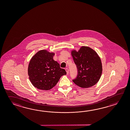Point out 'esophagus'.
I'll return each instance as SVG.
<instances>
[{
	"mask_svg": "<svg viewBox=\"0 0 130 130\" xmlns=\"http://www.w3.org/2000/svg\"><path fill=\"white\" fill-rule=\"evenodd\" d=\"M66 71L67 74H69V70H68V68H66Z\"/></svg>",
	"mask_w": 130,
	"mask_h": 130,
	"instance_id": "obj_1",
	"label": "esophagus"
}]
</instances>
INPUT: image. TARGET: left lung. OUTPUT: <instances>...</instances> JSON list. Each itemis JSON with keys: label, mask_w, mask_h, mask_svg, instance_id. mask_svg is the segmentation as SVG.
I'll list each match as a JSON object with an SVG mask.
<instances>
[{"label": "left lung", "mask_w": 130, "mask_h": 130, "mask_svg": "<svg viewBox=\"0 0 130 130\" xmlns=\"http://www.w3.org/2000/svg\"><path fill=\"white\" fill-rule=\"evenodd\" d=\"M72 55L77 68V77L72 81L82 88H89L100 80L102 72L101 59L90 47L82 46L78 52L72 51Z\"/></svg>", "instance_id": "left-lung-1"}]
</instances>
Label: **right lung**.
I'll use <instances>...</instances> for the list:
<instances>
[{"mask_svg":"<svg viewBox=\"0 0 130 130\" xmlns=\"http://www.w3.org/2000/svg\"><path fill=\"white\" fill-rule=\"evenodd\" d=\"M54 55L46 50H40L30 59L28 73L31 83L37 88L42 90L53 88L61 76L66 74V70L53 60Z\"/></svg>","mask_w":130,"mask_h":130,"instance_id":"obj_1","label":"right lung"}]
</instances>
